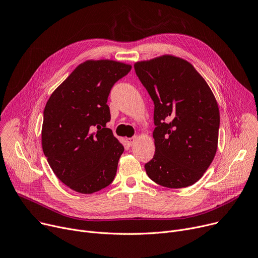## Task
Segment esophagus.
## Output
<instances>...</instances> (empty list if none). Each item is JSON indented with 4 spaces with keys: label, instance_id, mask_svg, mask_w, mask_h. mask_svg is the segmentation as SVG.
<instances>
[{
    "label": "esophagus",
    "instance_id": "34e87169",
    "mask_svg": "<svg viewBox=\"0 0 258 258\" xmlns=\"http://www.w3.org/2000/svg\"><path fill=\"white\" fill-rule=\"evenodd\" d=\"M137 140H138V137L135 136V137H133V138H128V139L126 140V142H127V144H128L130 146H132V145H134V144L137 142Z\"/></svg>",
    "mask_w": 258,
    "mask_h": 258
}]
</instances>
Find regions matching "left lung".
<instances>
[{
  "instance_id": "left-lung-1",
  "label": "left lung",
  "mask_w": 258,
  "mask_h": 258,
  "mask_svg": "<svg viewBox=\"0 0 258 258\" xmlns=\"http://www.w3.org/2000/svg\"><path fill=\"white\" fill-rule=\"evenodd\" d=\"M135 71L154 104L156 152L148 177L170 188L197 182L218 148L220 112L208 83L186 60L163 55L136 62Z\"/></svg>"
}]
</instances>
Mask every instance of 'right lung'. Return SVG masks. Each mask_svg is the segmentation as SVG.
I'll use <instances>...</instances> for the list:
<instances>
[{
    "label": "right lung",
    "instance_id": "right-lung-1",
    "mask_svg": "<svg viewBox=\"0 0 258 258\" xmlns=\"http://www.w3.org/2000/svg\"><path fill=\"white\" fill-rule=\"evenodd\" d=\"M132 65L102 59L79 64L49 96L41 128L44 156L55 175L81 194L108 186L124 151L107 127L113 85Z\"/></svg>",
    "mask_w": 258,
    "mask_h": 258
}]
</instances>
